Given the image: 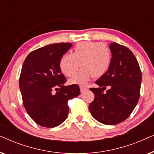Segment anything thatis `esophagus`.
Instances as JSON below:
<instances>
[{
	"label": "esophagus",
	"instance_id": "34e87169",
	"mask_svg": "<svg viewBox=\"0 0 154 154\" xmlns=\"http://www.w3.org/2000/svg\"><path fill=\"white\" fill-rule=\"evenodd\" d=\"M80 90H81V93H84V92H85L88 89H87V88H86L80 87Z\"/></svg>",
	"mask_w": 154,
	"mask_h": 154
}]
</instances>
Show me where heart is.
Returning a JSON list of instances; mask_svg holds the SVG:
<instances>
[{"label":"heart","instance_id":"b5f03b06","mask_svg":"<svg viewBox=\"0 0 154 154\" xmlns=\"http://www.w3.org/2000/svg\"><path fill=\"white\" fill-rule=\"evenodd\" d=\"M111 52L106 44L100 42L83 41L75 45L73 53H65L60 60V69L66 76L75 75L80 64L82 69L69 83L85 86L93 77L99 79L108 71Z\"/></svg>","mask_w":154,"mask_h":154}]
</instances>
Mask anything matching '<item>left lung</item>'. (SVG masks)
<instances>
[{"label":"left lung","instance_id":"1","mask_svg":"<svg viewBox=\"0 0 154 154\" xmlns=\"http://www.w3.org/2000/svg\"><path fill=\"white\" fill-rule=\"evenodd\" d=\"M109 48L110 66L95 82L100 87L90 88L94 99L89 109L97 121L116 125L127 119L135 108L140 97L142 73L135 56L127 47L114 42ZM107 86L110 88L104 93Z\"/></svg>","mask_w":154,"mask_h":154}]
</instances>
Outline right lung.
Here are the masks:
<instances>
[{
  "instance_id": "add662e5",
  "label": "right lung",
  "mask_w": 154,
  "mask_h": 154,
  "mask_svg": "<svg viewBox=\"0 0 154 154\" xmlns=\"http://www.w3.org/2000/svg\"><path fill=\"white\" fill-rule=\"evenodd\" d=\"M71 46L70 43L44 46L31 52L23 63L19 81L23 104L29 116L42 127L62 123L68 116L69 100L80 94L76 84L64 85L66 79L60 69V58Z\"/></svg>"
}]
</instances>
